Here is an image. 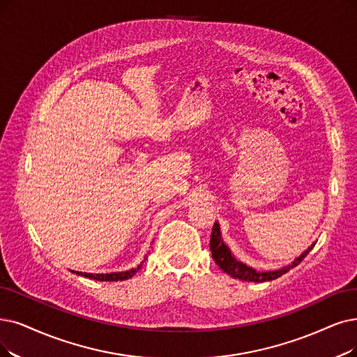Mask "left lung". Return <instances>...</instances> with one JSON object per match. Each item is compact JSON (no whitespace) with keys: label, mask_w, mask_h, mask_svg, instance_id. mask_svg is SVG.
<instances>
[{"label":"left lung","mask_w":357,"mask_h":357,"mask_svg":"<svg viewBox=\"0 0 357 357\" xmlns=\"http://www.w3.org/2000/svg\"><path fill=\"white\" fill-rule=\"evenodd\" d=\"M315 243L310 245L307 248V250H305L298 258H296L290 265L284 266L281 269L277 271H256L250 266H248L246 264L237 261L234 256L231 255V250L227 248V245L221 238V231H220V224L215 222L212 228V234H211V243H209V249L212 252V258L215 261V264L227 273L230 277L237 278V280H243V281H250V282H265V281H273L278 277H281L282 274L289 273V271L294 266H297L303 261V258H306V255L313 249Z\"/></svg>","instance_id":"8db88e82"}]
</instances>
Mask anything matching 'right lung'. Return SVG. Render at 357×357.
Segmentation results:
<instances>
[{
	"label": "right lung",
	"mask_w": 357,
	"mask_h": 357,
	"mask_svg": "<svg viewBox=\"0 0 357 357\" xmlns=\"http://www.w3.org/2000/svg\"><path fill=\"white\" fill-rule=\"evenodd\" d=\"M144 264V262H142ZM142 264L137 265L136 268H132L129 271H123V273H111V274H88V273H79V271H71V273H75L77 275L82 277H86L91 280H96V281H123V280H129L132 278L137 271L142 268Z\"/></svg>",
	"instance_id": "obj_1"
}]
</instances>
